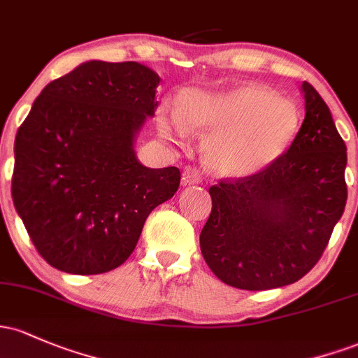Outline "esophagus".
I'll return each instance as SVG.
<instances>
[{"mask_svg":"<svg viewBox=\"0 0 358 358\" xmlns=\"http://www.w3.org/2000/svg\"><path fill=\"white\" fill-rule=\"evenodd\" d=\"M200 182H202V175H200L199 170H195V168H185V171H183V176H182L183 185L187 187L199 185Z\"/></svg>","mask_w":358,"mask_h":358,"instance_id":"34e87169","label":"esophagus"}]
</instances>
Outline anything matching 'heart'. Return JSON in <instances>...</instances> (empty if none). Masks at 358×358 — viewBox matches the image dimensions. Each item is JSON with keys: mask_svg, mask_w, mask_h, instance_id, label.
I'll return each instance as SVG.
<instances>
[{"mask_svg": "<svg viewBox=\"0 0 358 358\" xmlns=\"http://www.w3.org/2000/svg\"><path fill=\"white\" fill-rule=\"evenodd\" d=\"M299 113L292 101L275 96L258 85H241L224 92L188 90L180 108L163 105L158 129L164 137L187 131L209 132L203 156L214 173L246 178L266 170L292 143Z\"/></svg>", "mask_w": 358, "mask_h": 358, "instance_id": "heart-1", "label": "heart"}]
</instances>
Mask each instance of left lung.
Returning <instances> with one entry per match:
<instances>
[{
    "label": "left lung",
    "instance_id": "obj_1",
    "mask_svg": "<svg viewBox=\"0 0 358 358\" xmlns=\"http://www.w3.org/2000/svg\"><path fill=\"white\" fill-rule=\"evenodd\" d=\"M306 117L272 166L209 188L212 210L202 233L203 260L236 289L284 287L304 277L328 245L347 203V146L331 112L301 85Z\"/></svg>",
    "mask_w": 358,
    "mask_h": 358
}]
</instances>
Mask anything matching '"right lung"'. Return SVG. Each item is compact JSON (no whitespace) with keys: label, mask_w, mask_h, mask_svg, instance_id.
<instances>
[{"label":"right lung","mask_w":358,"mask_h":358,"mask_svg":"<svg viewBox=\"0 0 358 358\" xmlns=\"http://www.w3.org/2000/svg\"><path fill=\"white\" fill-rule=\"evenodd\" d=\"M159 81L134 61H86L50 81L20 125L11 197L54 268L95 275L120 266L151 210L178 190V168L144 166L134 149L155 117Z\"/></svg>","instance_id":"right-lung-1"}]
</instances>
